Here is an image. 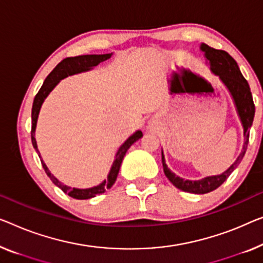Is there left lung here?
<instances>
[{
  "label": "left lung",
  "mask_w": 263,
  "mask_h": 263,
  "mask_svg": "<svg viewBox=\"0 0 263 263\" xmlns=\"http://www.w3.org/2000/svg\"><path fill=\"white\" fill-rule=\"evenodd\" d=\"M201 49L204 52L205 58L210 62V68L213 72L219 77L223 84L227 86L229 92L232 93L234 98L235 105H236L238 116H240L242 125L245 128V145L243 150L235 160V163L228 170L223 172L221 175L211 176V177L203 178L201 181H185V179L179 178L174 172L167 169L165 159H164L162 152V163L164 174L169 181L174 184L179 190L185 191V193L191 194H208L210 191L217 189L221 186L227 178L229 177L230 174L236 169L238 164L241 163L242 158L246 154L247 146L249 142V128L253 124L254 115H255V105L253 101V96L250 92V87L243 76H242L240 68H238L237 62L234 60V58L229 55L226 50L215 49L213 47H209L205 44L201 45Z\"/></svg>",
  "instance_id": "1"
}]
</instances>
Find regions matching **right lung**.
Masks as SVG:
<instances>
[{
    "instance_id": "obj_1",
    "label": "right lung",
    "mask_w": 263,
    "mask_h": 263,
    "mask_svg": "<svg viewBox=\"0 0 263 263\" xmlns=\"http://www.w3.org/2000/svg\"><path fill=\"white\" fill-rule=\"evenodd\" d=\"M111 55H112V53L111 54H101V55H96V54H93V55H79V57L66 58L61 62H59V64L57 65V67L54 68L52 72L49 73V76L46 78L44 85L41 86L40 91L37 92V94L34 98L33 108H31V131H30L31 143H33V146L35 150H36L39 157H40V159H41L40 151L37 150L36 140H35V127H36V121H37V117H39V112H40L41 105H42V103H44V100L46 99L47 96H48L49 92L52 91L54 87H55L58 82L61 79H64V78L68 77V76H73V74L89 70L91 68H93L94 66L99 65L100 62L107 60V59L111 58ZM142 137H143L142 131H137L136 133H133L130 138H128L126 142H125L119 147L118 152H117L115 162H113V165L111 167V170H109V174L107 176L106 181H104L103 183L99 184V185H97L94 187H89V189H76V187H73L72 189L70 186L65 185V184H62L60 181H59V179H57L52 174H50L48 167L46 166V164L44 163V160L42 159H41V163H42V166H44L47 176L50 178V181L55 184L57 186L60 187V189L64 191L65 194H67L68 196H70V197H73L76 199H88V198L96 197L97 195L105 193V190L109 189V187L115 184L125 154H126L128 147H130L133 143L137 142L139 138H142Z\"/></svg>"
}]
</instances>
